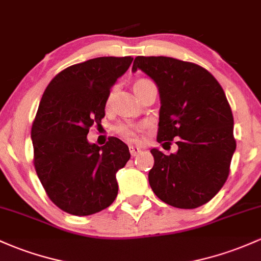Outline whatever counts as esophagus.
Masks as SVG:
<instances>
[{
  "label": "esophagus",
  "instance_id": "1",
  "mask_svg": "<svg viewBox=\"0 0 261 261\" xmlns=\"http://www.w3.org/2000/svg\"><path fill=\"white\" fill-rule=\"evenodd\" d=\"M141 148L139 147H136V145H130L129 147V152H130V154H132V156H136V155H138L139 153H141Z\"/></svg>",
  "mask_w": 261,
  "mask_h": 261
}]
</instances>
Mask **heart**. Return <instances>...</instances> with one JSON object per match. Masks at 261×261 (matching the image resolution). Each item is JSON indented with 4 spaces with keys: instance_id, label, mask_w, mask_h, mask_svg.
Listing matches in <instances>:
<instances>
[{
    "instance_id": "heart-1",
    "label": "heart",
    "mask_w": 261,
    "mask_h": 261,
    "mask_svg": "<svg viewBox=\"0 0 261 261\" xmlns=\"http://www.w3.org/2000/svg\"><path fill=\"white\" fill-rule=\"evenodd\" d=\"M152 82V81L147 80V78H139V80L136 81V83H134V91L138 88H141L142 86L147 85V83ZM113 92H114V88H112L111 91H109L108 93V97H107V106L111 103L112 100V96H113ZM147 128V123H142V124H133V123H123V124H118L116 128H114V130H116V133L118 134L122 139H124L125 142L128 143H136L138 142L139 139V133L143 132Z\"/></svg>"
}]
</instances>
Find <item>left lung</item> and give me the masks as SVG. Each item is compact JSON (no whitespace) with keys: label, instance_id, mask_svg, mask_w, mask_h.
<instances>
[{"label":"left lung","instance_id":"obj_1","mask_svg":"<svg viewBox=\"0 0 261 261\" xmlns=\"http://www.w3.org/2000/svg\"><path fill=\"white\" fill-rule=\"evenodd\" d=\"M137 69L159 88L156 141L172 144L175 139L178 145L169 155L156 148L150 150L152 190L175 208H198L214 198L228 179L237 148L230 105L214 75L195 63L138 56L132 71Z\"/></svg>","mask_w":261,"mask_h":261}]
</instances>
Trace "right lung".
<instances>
[{"label": "right lung", "mask_w": 261, "mask_h": 261, "mask_svg": "<svg viewBox=\"0 0 261 261\" xmlns=\"http://www.w3.org/2000/svg\"><path fill=\"white\" fill-rule=\"evenodd\" d=\"M133 58L98 57L60 72L47 86L33 120V164L47 195L78 217L108 208L118 194L116 173L129 161L128 145L111 137L89 144L92 125H100L117 78Z\"/></svg>", "instance_id": "1"}]
</instances>
